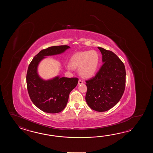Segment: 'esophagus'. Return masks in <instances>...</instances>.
I'll return each mask as SVG.
<instances>
[{
  "label": "esophagus",
  "instance_id": "34e87169",
  "mask_svg": "<svg viewBox=\"0 0 153 153\" xmlns=\"http://www.w3.org/2000/svg\"><path fill=\"white\" fill-rule=\"evenodd\" d=\"M82 84H84V81H82V80H79V81H78V85H81Z\"/></svg>",
  "mask_w": 153,
  "mask_h": 153
}]
</instances>
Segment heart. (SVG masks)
I'll use <instances>...</instances> for the list:
<instances>
[{
  "label": "heart",
  "mask_w": 153,
  "mask_h": 153,
  "mask_svg": "<svg viewBox=\"0 0 153 153\" xmlns=\"http://www.w3.org/2000/svg\"><path fill=\"white\" fill-rule=\"evenodd\" d=\"M100 61V55L95 50L76 52L71 57L70 65H67V68L68 70H72V67L78 68L82 77L90 78L97 72Z\"/></svg>",
  "instance_id": "heart-1"
}]
</instances>
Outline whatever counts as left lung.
I'll use <instances>...</instances> for the list:
<instances>
[{"mask_svg": "<svg viewBox=\"0 0 153 153\" xmlns=\"http://www.w3.org/2000/svg\"><path fill=\"white\" fill-rule=\"evenodd\" d=\"M103 63L93 78L86 81L85 100L92 109L102 112L114 107L124 94L126 71L123 62L114 52L98 47Z\"/></svg>", "mask_w": 153, "mask_h": 153, "instance_id": "1", "label": "left lung"}]
</instances>
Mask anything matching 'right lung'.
<instances>
[{
	"instance_id": "add662e5",
	"label": "right lung",
	"mask_w": 153,
	"mask_h": 153,
	"mask_svg": "<svg viewBox=\"0 0 153 153\" xmlns=\"http://www.w3.org/2000/svg\"><path fill=\"white\" fill-rule=\"evenodd\" d=\"M68 45L54 46L44 49L30 63L26 80L29 97L36 107L48 113H57L65 108L69 95L78 84L77 78H65L56 76L44 80L39 76V63L46 56L56 55L65 52Z\"/></svg>"
}]
</instances>
